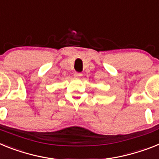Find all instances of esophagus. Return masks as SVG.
<instances>
[{
	"mask_svg": "<svg viewBox=\"0 0 159 159\" xmlns=\"http://www.w3.org/2000/svg\"><path fill=\"white\" fill-rule=\"evenodd\" d=\"M82 76V74L81 73H74V77H77V78H79Z\"/></svg>",
	"mask_w": 159,
	"mask_h": 159,
	"instance_id": "obj_1",
	"label": "esophagus"
}]
</instances>
